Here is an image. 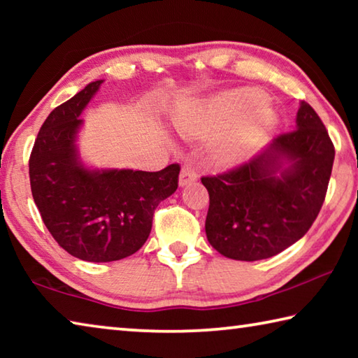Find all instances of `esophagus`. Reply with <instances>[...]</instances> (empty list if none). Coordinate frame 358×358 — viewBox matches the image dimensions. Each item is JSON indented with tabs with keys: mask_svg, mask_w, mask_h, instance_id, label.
Here are the masks:
<instances>
[{
	"mask_svg": "<svg viewBox=\"0 0 358 358\" xmlns=\"http://www.w3.org/2000/svg\"><path fill=\"white\" fill-rule=\"evenodd\" d=\"M196 180H197L196 169L191 166H183V169H181V173H180V185L186 186L187 183H192V181H196Z\"/></svg>",
	"mask_w": 358,
	"mask_h": 358,
	"instance_id": "obj_1",
	"label": "esophagus"
}]
</instances>
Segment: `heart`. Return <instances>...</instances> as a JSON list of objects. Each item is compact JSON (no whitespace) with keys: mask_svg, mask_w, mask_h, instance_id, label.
I'll return each mask as SVG.
<instances>
[{"mask_svg":"<svg viewBox=\"0 0 358 358\" xmlns=\"http://www.w3.org/2000/svg\"><path fill=\"white\" fill-rule=\"evenodd\" d=\"M259 101L260 94L256 90H235L211 104L207 120L210 129L235 124L221 145L224 155H243L257 147L275 124V113L266 106H257Z\"/></svg>","mask_w":358,"mask_h":358,"instance_id":"heart-1","label":"heart"}]
</instances>
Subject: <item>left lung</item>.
Returning <instances> with one entry per match:
<instances>
[{
  "label": "left lung",
  "instance_id": "obj_1",
  "mask_svg": "<svg viewBox=\"0 0 358 358\" xmlns=\"http://www.w3.org/2000/svg\"><path fill=\"white\" fill-rule=\"evenodd\" d=\"M335 147L314 108L301 102L296 128L234 169L203 175L210 207L205 232L229 259L273 257L305 235L316 221L329 187ZM282 160L291 162L281 169ZM282 175L275 177V172Z\"/></svg>",
  "mask_w": 358,
  "mask_h": 358
}]
</instances>
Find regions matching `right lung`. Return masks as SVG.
<instances>
[{
	"label": "right lung",
	"instance_id": "add662e5",
	"mask_svg": "<svg viewBox=\"0 0 358 358\" xmlns=\"http://www.w3.org/2000/svg\"><path fill=\"white\" fill-rule=\"evenodd\" d=\"M102 80L88 83L41 126L29 155V185L57 243L87 262L131 256L147 241L157 205L177 191L180 164L159 172H90L76 155L85 106Z\"/></svg>",
	"mask_w": 358,
	"mask_h": 358
}]
</instances>
